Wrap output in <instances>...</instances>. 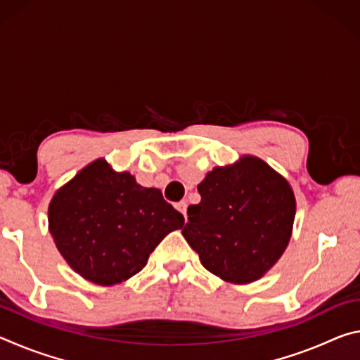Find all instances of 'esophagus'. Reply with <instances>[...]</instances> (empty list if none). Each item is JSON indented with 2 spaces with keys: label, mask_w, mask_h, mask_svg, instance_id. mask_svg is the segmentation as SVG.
Here are the masks:
<instances>
[{
  "label": "esophagus",
  "mask_w": 360,
  "mask_h": 360,
  "mask_svg": "<svg viewBox=\"0 0 360 360\" xmlns=\"http://www.w3.org/2000/svg\"><path fill=\"white\" fill-rule=\"evenodd\" d=\"M174 206H176V210H178L181 214L186 217V221H187V203L186 202H179V203H176Z\"/></svg>",
  "instance_id": "esophagus-1"
}]
</instances>
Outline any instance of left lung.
<instances>
[{"label": "left lung", "instance_id": "left-lung-1", "mask_svg": "<svg viewBox=\"0 0 360 360\" xmlns=\"http://www.w3.org/2000/svg\"><path fill=\"white\" fill-rule=\"evenodd\" d=\"M202 202L187 208L182 235L203 266L246 284L276 264L290 240L295 197L289 182L255 157L217 167L198 184Z\"/></svg>", "mask_w": 360, "mask_h": 360}]
</instances>
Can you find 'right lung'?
Instances as JSON below:
<instances>
[{
  "label": "right lung",
  "instance_id": "obj_1",
  "mask_svg": "<svg viewBox=\"0 0 360 360\" xmlns=\"http://www.w3.org/2000/svg\"><path fill=\"white\" fill-rule=\"evenodd\" d=\"M184 216L158 188L96 160L53 195L49 230L60 254L82 278L119 284L141 271L150 252Z\"/></svg>",
  "mask_w": 360,
  "mask_h": 360
}]
</instances>
